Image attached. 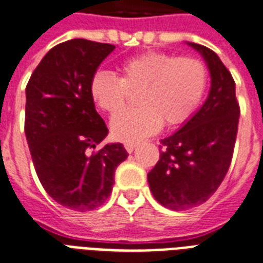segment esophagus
<instances>
[{
	"mask_svg": "<svg viewBox=\"0 0 263 263\" xmlns=\"http://www.w3.org/2000/svg\"><path fill=\"white\" fill-rule=\"evenodd\" d=\"M124 147H125V150H127L128 153H132V152L136 149V143H125Z\"/></svg>",
	"mask_w": 263,
	"mask_h": 263,
	"instance_id": "esophagus-1",
	"label": "esophagus"
}]
</instances>
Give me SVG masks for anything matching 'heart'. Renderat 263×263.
Returning a JSON list of instances; mask_svg holds the SVG:
<instances>
[{
    "label": "heart",
    "mask_w": 263,
    "mask_h": 263,
    "mask_svg": "<svg viewBox=\"0 0 263 263\" xmlns=\"http://www.w3.org/2000/svg\"><path fill=\"white\" fill-rule=\"evenodd\" d=\"M120 77L96 71L89 96L96 107L114 114L125 106L128 93L136 95L134 111H123L110 121V134L118 142L136 143L187 121L203 99L208 70L203 60L161 51L142 52L117 66Z\"/></svg>",
    "instance_id": "b5f03b06"
}]
</instances>
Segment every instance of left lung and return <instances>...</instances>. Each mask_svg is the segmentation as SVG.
<instances>
[{
  "label": "left lung",
  "instance_id": "obj_1",
  "mask_svg": "<svg viewBox=\"0 0 263 263\" xmlns=\"http://www.w3.org/2000/svg\"><path fill=\"white\" fill-rule=\"evenodd\" d=\"M190 45L207 62L211 91L203 107L179 131L161 139L160 160L147 174L154 198L174 211L205 203L219 187L232 163L240 117L228 67L210 48Z\"/></svg>",
  "mask_w": 263,
  "mask_h": 263
}]
</instances>
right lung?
<instances>
[{"instance_id": "obj_1", "label": "right lung", "mask_w": 263, "mask_h": 263, "mask_svg": "<svg viewBox=\"0 0 263 263\" xmlns=\"http://www.w3.org/2000/svg\"><path fill=\"white\" fill-rule=\"evenodd\" d=\"M114 48L83 38L58 44L26 87L25 132L38 179L56 203L74 211L105 203L128 156L121 143L96 150L109 129L96 113L89 81Z\"/></svg>"}]
</instances>
